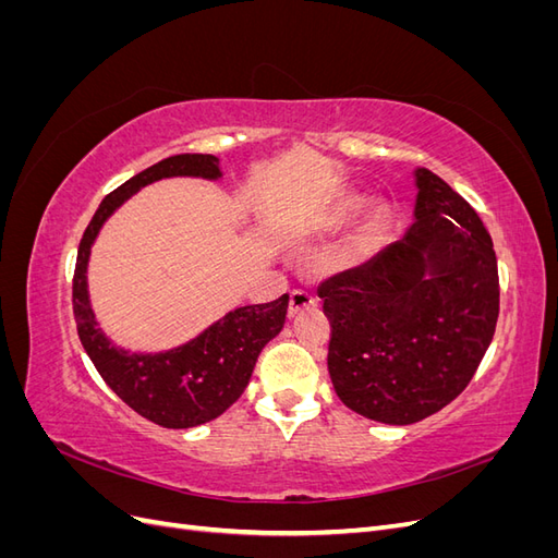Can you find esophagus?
Listing matches in <instances>:
<instances>
[{
    "label": "esophagus",
    "mask_w": 558,
    "mask_h": 558,
    "mask_svg": "<svg viewBox=\"0 0 558 558\" xmlns=\"http://www.w3.org/2000/svg\"><path fill=\"white\" fill-rule=\"evenodd\" d=\"M316 295H312L310 291H302V289H295L289 298V316H298L300 312L305 310H312L316 307Z\"/></svg>",
    "instance_id": "1"
}]
</instances>
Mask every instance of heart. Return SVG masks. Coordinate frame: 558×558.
I'll use <instances>...</instances> for the list:
<instances>
[{
    "instance_id": "obj_1",
    "label": "heart",
    "mask_w": 558,
    "mask_h": 558,
    "mask_svg": "<svg viewBox=\"0 0 558 558\" xmlns=\"http://www.w3.org/2000/svg\"><path fill=\"white\" fill-rule=\"evenodd\" d=\"M361 207H363V197L356 193H344L340 197H335L324 209L318 211L316 221H314V230L318 234H330V232L342 230L351 221V218L361 211ZM381 226H384V214L369 216L365 232H363V244L373 240L375 234L381 230Z\"/></svg>"
}]
</instances>
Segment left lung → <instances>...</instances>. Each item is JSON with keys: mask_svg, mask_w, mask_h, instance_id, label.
<instances>
[{"mask_svg": "<svg viewBox=\"0 0 558 558\" xmlns=\"http://www.w3.org/2000/svg\"><path fill=\"white\" fill-rule=\"evenodd\" d=\"M414 177L404 238L318 286L337 396L391 426L416 424L463 391L500 305L496 251L477 211L426 167Z\"/></svg>", "mask_w": 558, "mask_h": 558, "instance_id": "1", "label": "left lung"}]
</instances>
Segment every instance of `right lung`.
<instances>
[{
    "label": "right lung",
    "instance_id": "add662e5",
    "mask_svg": "<svg viewBox=\"0 0 558 558\" xmlns=\"http://www.w3.org/2000/svg\"><path fill=\"white\" fill-rule=\"evenodd\" d=\"M167 177L218 179L221 167L209 154H181L150 165L109 193L81 238L72 302L81 344L111 391L158 426L193 428L221 416L244 393L263 347L283 328L289 295L232 310L195 340L170 351L130 353L118 349L102 328H97L90 307L86 277L90 246L99 228L132 193Z\"/></svg>",
    "mask_w": 558,
    "mask_h": 558
}]
</instances>
